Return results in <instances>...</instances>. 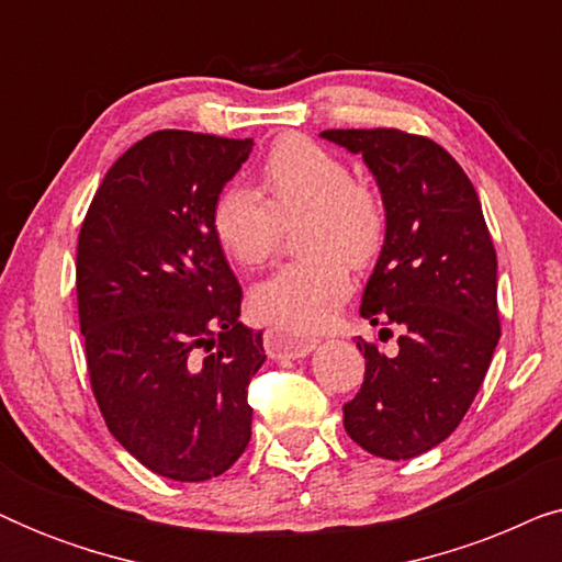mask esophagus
<instances>
[{
    "mask_svg": "<svg viewBox=\"0 0 562 562\" xmlns=\"http://www.w3.org/2000/svg\"><path fill=\"white\" fill-rule=\"evenodd\" d=\"M263 345L266 352L271 358H304L317 348V340L314 337H304V335H291L286 329L271 327L266 329L263 335Z\"/></svg>",
    "mask_w": 562,
    "mask_h": 562,
    "instance_id": "esophagus-1",
    "label": "esophagus"
}]
</instances>
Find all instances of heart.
I'll list each match as a JSON object with an SVG mask.
<instances>
[{
  "label": "heart",
  "mask_w": 562,
  "mask_h": 562,
  "mask_svg": "<svg viewBox=\"0 0 562 562\" xmlns=\"http://www.w3.org/2000/svg\"><path fill=\"white\" fill-rule=\"evenodd\" d=\"M263 191L227 183L212 202L210 225L222 252L240 268L263 266L279 248L283 225H294L306 258L260 281L250 306L268 325L312 333L333 317L352 281L350 268L379 256L386 233L383 199L371 183L352 179L337 153L286 135L263 160Z\"/></svg>",
  "instance_id": "heart-1"
}]
</instances>
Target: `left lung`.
Returning a JSON list of instances; mask_svg holds the SVG:
<instances>
[{
    "mask_svg": "<svg viewBox=\"0 0 562 562\" xmlns=\"http://www.w3.org/2000/svg\"><path fill=\"white\" fill-rule=\"evenodd\" d=\"M360 153L386 210V240L360 314L398 333L386 358L358 337L363 386L342 406L345 432L371 456L417 458L465 417L494 358L502 325L496 250L471 179L442 145L394 127L325 130Z\"/></svg>",
    "mask_w": 562,
    "mask_h": 562,
    "instance_id": "obj_1",
    "label": "left lung"
}]
</instances>
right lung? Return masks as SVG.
<instances>
[{
  "mask_svg": "<svg viewBox=\"0 0 562 562\" xmlns=\"http://www.w3.org/2000/svg\"><path fill=\"white\" fill-rule=\"evenodd\" d=\"M252 137L158 130L99 183L76 250V299L99 412L153 473L199 483L250 442V379L263 335L243 327V289L214 240L217 191Z\"/></svg>",
  "mask_w": 562,
  "mask_h": 562,
  "instance_id": "1",
  "label": "right lung"
}]
</instances>
